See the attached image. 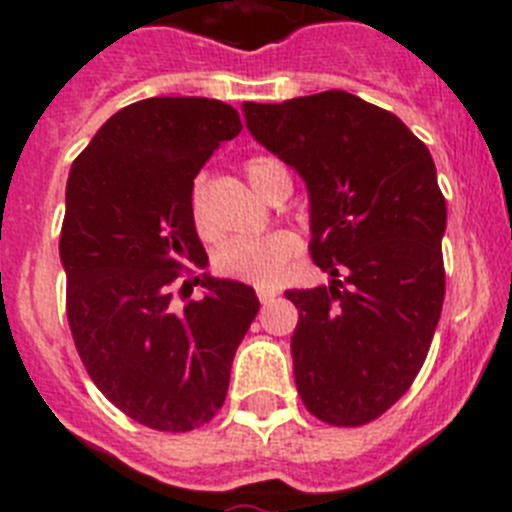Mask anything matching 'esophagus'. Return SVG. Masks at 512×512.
<instances>
[{
	"label": "esophagus",
	"instance_id": "34e87169",
	"mask_svg": "<svg viewBox=\"0 0 512 512\" xmlns=\"http://www.w3.org/2000/svg\"><path fill=\"white\" fill-rule=\"evenodd\" d=\"M274 292H259V302L261 305H269V302H274Z\"/></svg>",
	"mask_w": 512,
	"mask_h": 512
}]
</instances>
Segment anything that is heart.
<instances>
[{
  "instance_id": "obj_1",
  "label": "heart",
  "mask_w": 512,
  "mask_h": 512,
  "mask_svg": "<svg viewBox=\"0 0 512 512\" xmlns=\"http://www.w3.org/2000/svg\"><path fill=\"white\" fill-rule=\"evenodd\" d=\"M243 169H246L248 182L259 189L264 197L271 192V184L277 182V176L287 174L274 156L248 158ZM189 212H192V223L194 228L200 230V235H210L212 228L210 217H207L202 182L192 187ZM297 248H300V243L287 230H274V233L256 235V238H248V235L225 238L212 253V269H215V274L233 279V282L269 289L282 282L289 269V261L297 256Z\"/></svg>"
}]
</instances>
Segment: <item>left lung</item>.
Listing matches in <instances>:
<instances>
[{"instance_id":"8db88e82","label":"left lung","mask_w":512,"mask_h":512,"mask_svg":"<svg viewBox=\"0 0 512 512\" xmlns=\"http://www.w3.org/2000/svg\"><path fill=\"white\" fill-rule=\"evenodd\" d=\"M246 128L310 192V256L328 287L289 289L292 359L305 408L338 428L372 423L418 377L446 271V200L420 138L392 112L330 89L246 102Z\"/></svg>"}]
</instances>
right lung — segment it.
<instances>
[{
    "mask_svg": "<svg viewBox=\"0 0 512 512\" xmlns=\"http://www.w3.org/2000/svg\"><path fill=\"white\" fill-rule=\"evenodd\" d=\"M241 128L217 99H140L71 166L58 243L71 336L97 390L153 431L187 433L215 418L259 312L241 282L205 274L176 289L187 264L207 261L189 212L194 176ZM197 283L206 297L189 301Z\"/></svg>",
    "mask_w": 512,
    "mask_h": 512,
    "instance_id": "add662e5",
    "label": "right lung"
}]
</instances>
